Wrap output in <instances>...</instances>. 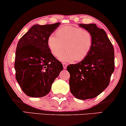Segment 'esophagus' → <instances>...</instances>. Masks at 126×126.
<instances>
[{"label":"esophagus","mask_w":126,"mask_h":126,"mask_svg":"<svg viewBox=\"0 0 126 126\" xmlns=\"http://www.w3.org/2000/svg\"><path fill=\"white\" fill-rule=\"evenodd\" d=\"M63 69H66V67H67V64H66V63H63Z\"/></svg>","instance_id":"1"}]
</instances>
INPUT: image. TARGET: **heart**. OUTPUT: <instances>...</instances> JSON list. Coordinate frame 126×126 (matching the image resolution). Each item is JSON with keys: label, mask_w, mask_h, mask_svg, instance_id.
<instances>
[{"label": "heart", "mask_w": 126, "mask_h": 126, "mask_svg": "<svg viewBox=\"0 0 126 126\" xmlns=\"http://www.w3.org/2000/svg\"><path fill=\"white\" fill-rule=\"evenodd\" d=\"M56 35H51L47 39L48 47L53 56L60 61L72 63L84 60L92 47L93 37L89 31L81 27L65 26L58 29Z\"/></svg>", "instance_id": "1"}]
</instances>
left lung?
Masks as SVG:
<instances>
[{
  "mask_svg": "<svg viewBox=\"0 0 126 126\" xmlns=\"http://www.w3.org/2000/svg\"><path fill=\"white\" fill-rule=\"evenodd\" d=\"M79 26L92 34V47L84 60L68 65L67 70L72 94L86 100L96 97L109 85L115 69L114 49L106 32L96 24L79 23Z\"/></svg>",
  "mask_w": 126,
  "mask_h": 126,
  "instance_id": "1",
  "label": "left lung"
}]
</instances>
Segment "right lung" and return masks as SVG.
<instances>
[{"label": "right lung", "mask_w": 126, "mask_h": 126, "mask_svg": "<svg viewBox=\"0 0 126 126\" xmlns=\"http://www.w3.org/2000/svg\"><path fill=\"white\" fill-rule=\"evenodd\" d=\"M60 25L32 26L17 45L16 79L22 90L30 97H41L49 94L53 82L63 69L47 45L48 38Z\"/></svg>", "instance_id": "right-lung-1"}]
</instances>
